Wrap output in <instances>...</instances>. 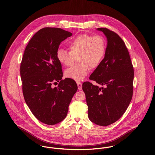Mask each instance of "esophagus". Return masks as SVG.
<instances>
[{"mask_svg": "<svg viewBox=\"0 0 155 155\" xmlns=\"http://www.w3.org/2000/svg\"><path fill=\"white\" fill-rule=\"evenodd\" d=\"M76 83H77L78 87V89H79V90H81L82 88V84H81V82H77Z\"/></svg>", "mask_w": 155, "mask_h": 155, "instance_id": "obj_1", "label": "esophagus"}]
</instances>
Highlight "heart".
<instances>
[{
  "instance_id": "1",
  "label": "heart",
  "mask_w": 155,
  "mask_h": 155,
  "mask_svg": "<svg viewBox=\"0 0 155 155\" xmlns=\"http://www.w3.org/2000/svg\"><path fill=\"white\" fill-rule=\"evenodd\" d=\"M69 51L60 48L56 56L58 61L66 66H71L78 57V64L65 71L67 78L82 81L88 74L91 67L95 68L101 63L106 53L104 38L99 35H80L68 45Z\"/></svg>"
}]
</instances>
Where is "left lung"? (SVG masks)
<instances>
[{
  "label": "left lung",
  "instance_id": "1",
  "mask_svg": "<svg viewBox=\"0 0 155 155\" xmlns=\"http://www.w3.org/2000/svg\"><path fill=\"white\" fill-rule=\"evenodd\" d=\"M107 38L105 57L89 76L104 86L100 88L85 82L90 120L100 126L116 122L127 110L133 95L134 67L128 49L120 37L107 28H98Z\"/></svg>",
  "mask_w": 155,
  "mask_h": 155
}]
</instances>
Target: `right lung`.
I'll list each match as a JSON object with an SVG mask.
<instances>
[{
  "mask_svg": "<svg viewBox=\"0 0 155 155\" xmlns=\"http://www.w3.org/2000/svg\"><path fill=\"white\" fill-rule=\"evenodd\" d=\"M72 35L57 27H45L31 38L20 64L22 94L26 104L41 122L52 125L66 117L78 90L76 82L62 79L61 64L56 53L62 41ZM59 82L57 87L53 85Z\"/></svg>",
  "mask_w": 155,
  "mask_h": 155,
  "instance_id": "obj_1",
  "label": "right lung"
}]
</instances>
